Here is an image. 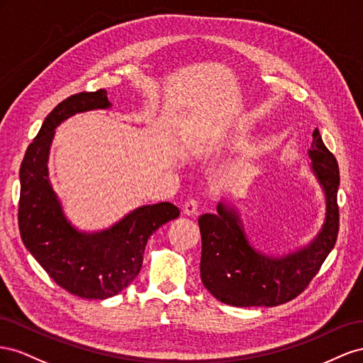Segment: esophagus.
Instances as JSON below:
<instances>
[{"instance_id":"obj_1","label":"esophagus","mask_w":363,"mask_h":363,"mask_svg":"<svg viewBox=\"0 0 363 363\" xmlns=\"http://www.w3.org/2000/svg\"><path fill=\"white\" fill-rule=\"evenodd\" d=\"M182 210H184L185 216H196V214H198V210H199V202L196 199H190V201L184 203Z\"/></svg>"}]
</instances>
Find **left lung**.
Listing matches in <instances>:
<instances>
[{"instance_id":"8db88e82","label":"left lung","mask_w":363,"mask_h":363,"mask_svg":"<svg viewBox=\"0 0 363 363\" xmlns=\"http://www.w3.org/2000/svg\"><path fill=\"white\" fill-rule=\"evenodd\" d=\"M312 137L308 157L325 191L327 216L323 231L306 250L284 258H269L247 245L237 216L223 205L217 206V214L199 217L201 278L219 301L234 307H274L292 301L306 291L335 247L339 233V165L318 129Z\"/></svg>"}]
</instances>
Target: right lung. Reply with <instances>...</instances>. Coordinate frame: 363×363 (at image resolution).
I'll use <instances>...</instances> for the list:
<instances>
[{
    "instance_id": "obj_1",
    "label": "right lung",
    "mask_w": 363,
    "mask_h": 363,
    "mask_svg": "<svg viewBox=\"0 0 363 363\" xmlns=\"http://www.w3.org/2000/svg\"><path fill=\"white\" fill-rule=\"evenodd\" d=\"M106 89L72 94L51 111L21 162L18 226L27 250L55 283L86 299L120 294L140 274L149 237L179 216L170 202L146 205L99 234H80L65 220L51 189L47 160L55 129L72 113L108 108Z\"/></svg>"
}]
</instances>
